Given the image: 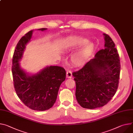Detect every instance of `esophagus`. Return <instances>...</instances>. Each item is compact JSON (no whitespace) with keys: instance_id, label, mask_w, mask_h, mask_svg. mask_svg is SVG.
<instances>
[{"instance_id":"1","label":"esophagus","mask_w":133,"mask_h":133,"mask_svg":"<svg viewBox=\"0 0 133 133\" xmlns=\"http://www.w3.org/2000/svg\"><path fill=\"white\" fill-rule=\"evenodd\" d=\"M72 76V73L70 70H69V69H67V72H66V77L67 78H71Z\"/></svg>"}]
</instances>
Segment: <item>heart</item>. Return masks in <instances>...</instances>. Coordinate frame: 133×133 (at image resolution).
Instances as JSON below:
<instances>
[{"label":"heart","mask_w":133,"mask_h":133,"mask_svg":"<svg viewBox=\"0 0 133 133\" xmlns=\"http://www.w3.org/2000/svg\"><path fill=\"white\" fill-rule=\"evenodd\" d=\"M88 42L87 39L76 37H69L65 40L63 46L66 50H70L86 44L72 54L71 60L74 64L77 66L83 65L92 54L95 48L94 44L92 42L87 44Z\"/></svg>","instance_id":"b5f03b06"}]
</instances>
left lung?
<instances>
[{
    "instance_id": "obj_1",
    "label": "left lung",
    "mask_w": 133,
    "mask_h": 133,
    "mask_svg": "<svg viewBox=\"0 0 133 133\" xmlns=\"http://www.w3.org/2000/svg\"><path fill=\"white\" fill-rule=\"evenodd\" d=\"M104 49L96 52L81 69L73 73L76 83V98L87 109L100 108L110 101L116 93L120 77V64L115 44L104 33Z\"/></svg>"
}]
</instances>
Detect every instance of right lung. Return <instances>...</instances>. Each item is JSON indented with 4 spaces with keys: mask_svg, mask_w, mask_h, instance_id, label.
Segmentation results:
<instances>
[{
    "mask_svg": "<svg viewBox=\"0 0 133 133\" xmlns=\"http://www.w3.org/2000/svg\"><path fill=\"white\" fill-rule=\"evenodd\" d=\"M33 31L26 33L17 43L12 60L11 71L15 90L22 102L32 110L44 111L49 109L55 103L59 87L65 80L66 71L62 67L50 66L37 74L29 76L21 68L19 62L25 45L32 38Z\"/></svg>",
    "mask_w": 133,
    "mask_h": 133,
    "instance_id": "obj_1",
    "label": "right lung"
}]
</instances>
